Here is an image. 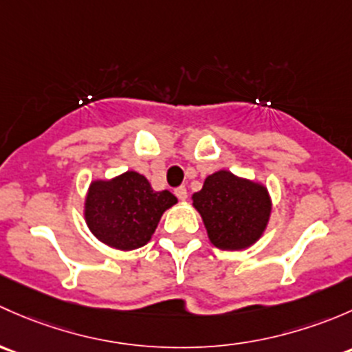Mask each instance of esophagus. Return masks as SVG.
<instances>
[{
    "instance_id": "1",
    "label": "esophagus",
    "mask_w": 352,
    "mask_h": 352,
    "mask_svg": "<svg viewBox=\"0 0 352 352\" xmlns=\"http://www.w3.org/2000/svg\"><path fill=\"white\" fill-rule=\"evenodd\" d=\"M175 195L177 198H179L181 201H184L188 198V191H186V188L184 186H179V188H176L175 190Z\"/></svg>"
}]
</instances>
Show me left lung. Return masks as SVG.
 Masks as SVG:
<instances>
[{"instance_id": "obj_1", "label": "left lung", "mask_w": 352, "mask_h": 352, "mask_svg": "<svg viewBox=\"0 0 352 352\" xmlns=\"http://www.w3.org/2000/svg\"><path fill=\"white\" fill-rule=\"evenodd\" d=\"M210 242L222 251H244L264 235L273 201L266 184L220 169L191 195Z\"/></svg>"}]
</instances>
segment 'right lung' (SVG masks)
<instances>
[{
    "instance_id": "add662e5",
    "label": "right lung",
    "mask_w": 352,
    "mask_h": 352,
    "mask_svg": "<svg viewBox=\"0 0 352 352\" xmlns=\"http://www.w3.org/2000/svg\"><path fill=\"white\" fill-rule=\"evenodd\" d=\"M176 203L171 191H155L146 176L125 171L89 183L82 215L98 241L117 251H133L151 241L162 213Z\"/></svg>"
}]
</instances>
